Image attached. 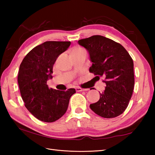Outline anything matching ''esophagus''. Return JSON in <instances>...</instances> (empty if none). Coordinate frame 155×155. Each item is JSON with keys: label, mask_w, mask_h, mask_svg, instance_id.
Masks as SVG:
<instances>
[{"label": "esophagus", "mask_w": 155, "mask_h": 155, "mask_svg": "<svg viewBox=\"0 0 155 155\" xmlns=\"http://www.w3.org/2000/svg\"><path fill=\"white\" fill-rule=\"evenodd\" d=\"M76 89V91L77 92H81V91H88V88H83L81 87H76L75 88Z\"/></svg>", "instance_id": "34e87169"}]
</instances>
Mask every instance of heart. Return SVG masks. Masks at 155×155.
<instances>
[{
  "label": "heart",
  "instance_id": "obj_1",
  "mask_svg": "<svg viewBox=\"0 0 155 155\" xmlns=\"http://www.w3.org/2000/svg\"><path fill=\"white\" fill-rule=\"evenodd\" d=\"M84 49L83 48H81L80 47H74L73 49H72V52H80L83 51Z\"/></svg>",
  "mask_w": 155,
  "mask_h": 155
}]
</instances>
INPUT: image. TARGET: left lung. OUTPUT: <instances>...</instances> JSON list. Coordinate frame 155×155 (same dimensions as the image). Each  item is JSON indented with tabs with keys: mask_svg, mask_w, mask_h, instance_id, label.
Segmentation results:
<instances>
[{
	"mask_svg": "<svg viewBox=\"0 0 155 155\" xmlns=\"http://www.w3.org/2000/svg\"><path fill=\"white\" fill-rule=\"evenodd\" d=\"M78 42L89 53L93 62L89 72L98 80L103 77L106 84L100 99L90 108L103 118L119 116L127 108L134 89L132 58L120 44L103 36L94 35Z\"/></svg>",
	"mask_w": 155,
	"mask_h": 155,
	"instance_id": "8db88e82",
	"label": "left lung"
}]
</instances>
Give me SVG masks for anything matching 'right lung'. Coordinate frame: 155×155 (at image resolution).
<instances>
[{"mask_svg":"<svg viewBox=\"0 0 155 155\" xmlns=\"http://www.w3.org/2000/svg\"><path fill=\"white\" fill-rule=\"evenodd\" d=\"M70 41H47L28 52L20 65L18 83L25 106L37 119L46 123L57 120L67 110L74 88H49L52 68L58 57L71 45Z\"/></svg>","mask_w":155,"mask_h":155,"instance_id":"add662e5","label":"right lung"}]
</instances>
